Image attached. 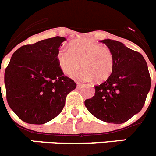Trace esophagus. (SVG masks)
Masks as SVG:
<instances>
[{"mask_svg":"<svg viewBox=\"0 0 156 156\" xmlns=\"http://www.w3.org/2000/svg\"><path fill=\"white\" fill-rule=\"evenodd\" d=\"M77 86H78V87H82V86H83V84L81 83V82H77Z\"/></svg>","mask_w":156,"mask_h":156,"instance_id":"esophagus-1","label":"esophagus"}]
</instances>
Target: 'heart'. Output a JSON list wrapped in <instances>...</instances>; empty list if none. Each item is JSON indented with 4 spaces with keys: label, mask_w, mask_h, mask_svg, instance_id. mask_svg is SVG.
<instances>
[{
    "label": "heart",
    "mask_w": 156,
    "mask_h": 156,
    "mask_svg": "<svg viewBox=\"0 0 156 156\" xmlns=\"http://www.w3.org/2000/svg\"><path fill=\"white\" fill-rule=\"evenodd\" d=\"M58 62L63 73L72 75L81 66L77 74L80 79L104 82L113 73L115 57L111 49L87 38L71 41L69 49L58 52Z\"/></svg>",
    "instance_id": "heart-1"
}]
</instances>
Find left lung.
I'll list each match as a JSON object with an SVG mask.
<instances>
[{"label": "left lung", "instance_id": "obj_1", "mask_svg": "<svg viewBox=\"0 0 156 156\" xmlns=\"http://www.w3.org/2000/svg\"><path fill=\"white\" fill-rule=\"evenodd\" d=\"M115 57L111 77L96 85L95 93L85 106L98 119L109 123L126 122L144 107L151 88V77L140 53L111 39L102 40Z\"/></svg>", "mask_w": 156, "mask_h": 156}]
</instances>
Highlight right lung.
I'll list each match as a JSON object with an SVG mask.
<instances>
[{"label":"right lung","mask_w":156,"mask_h":156,"mask_svg":"<svg viewBox=\"0 0 156 156\" xmlns=\"http://www.w3.org/2000/svg\"><path fill=\"white\" fill-rule=\"evenodd\" d=\"M54 37L16 49L5 71L6 99L22 121L44 124L62 112L67 94L77 85L58 62L61 44Z\"/></svg>","instance_id":"right-lung-1"}]
</instances>
